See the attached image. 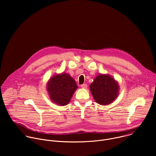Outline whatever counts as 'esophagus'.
<instances>
[{"mask_svg": "<svg viewBox=\"0 0 156 156\" xmlns=\"http://www.w3.org/2000/svg\"><path fill=\"white\" fill-rule=\"evenodd\" d=\"M81 87L82 88H84V89H86L87 87V85L86 84H81Z\"/></svg>", "mask_w": 156, "mask_h": 156, "instance_id": "obj_1", "label": "esophagus"}]
</instances>
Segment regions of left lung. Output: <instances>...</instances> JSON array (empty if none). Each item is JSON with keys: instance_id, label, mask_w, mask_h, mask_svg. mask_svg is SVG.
Masks as SVG:
<instances>
[{"instance_id": "1", "label": "left lung", "mask_w": 156, "mask_h": 156, "mask_svg": "<svg viewBox=\"0 0 156 156\" xmlns=\"http://www.w3.org/2000/svg\"><path fill=\"white\" fill-rule=\"evenodd\" d=\"M90 87L95 101L102 105L114 102L119 93L118 82L109 75H98Z\"/></svg>"}]
</instances>
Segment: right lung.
<instances>
[{
  "label": "right lung",
  "mask_w": 156,
  "mask_h": 156,
  "mask_svg": "<svg viewBox=\"0 0 156 156\" xmlns=\"http://www.w3.org/2000/svg\"><path fill=\"white\" fill-rule=\"evenodd\" d=\"M46 87L51 101L62 106L69 103L78 88L75 80L65 73L54 75L48 81Z\"/></svg>",
  "instance_id": "right-lung-1"
}]
</instances>
